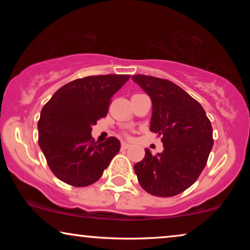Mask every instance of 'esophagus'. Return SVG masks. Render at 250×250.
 Listing matches in <instances>:
<instances>
[{"instance_id": "34e87169", "label": "esophagus", "mask_w": 250, "mask_h": 250, "mask_svg": "<svg viewBox=\"0 0 250 250\" xmlns=\"http://www.w3.org/2000/svg\"><path fill=\"white\" fill-rule=\"evenodd\" d=\"M127 148H129V145H128V143H126V142H122V149H123V150H125V149H127Z\"/></svg>"}]
</instances>
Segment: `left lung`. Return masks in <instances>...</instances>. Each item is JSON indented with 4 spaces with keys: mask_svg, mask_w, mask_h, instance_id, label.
<instances>
[{
    "mask_svg": "<svg viewBox=\"0 0 250 250\" xmlns=\"http://www.w3.org/2000/svg\"><path fill=\"white\" fill-rule=\"evenodd\" d=\"M152 102L150 131L162 136L163 152L134 165L139 183L157 197L176 196L196 182L213 148V128L204 108L172 82L146 75L132 76Z\"/></svg>",
    "mask_w": 250,
    "mask_h": 250,
    "instance_id": "8db88e82",
    "label": "left lung"
}]
</instances>
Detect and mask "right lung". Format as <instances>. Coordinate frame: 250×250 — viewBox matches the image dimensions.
<instances>
[{
    "label": "right lung",
    "instance_id": "1",
    "mask_svg": "<svg viewBox=\"0 0 250 250\" xmlns=\"http://www.w3.org/2000/svg\"><path fill=\"white\" fill-rule=\"evenodd\" d=\"M129 75L78 78L60 87L41 111L39 145L47 165L62 182L87 187L100 179L121 149L117 138L94 142L92 126L105 117L110 99Z\"/></svg>",
    "mask_w": 250,
    "mask_h": 250
}]
</instances>
